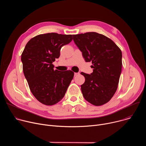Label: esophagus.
Instances as JSON below:
<instances>
[{
	"instance_id": "obj_1",
	"label": "esophagus",
	"mask_w": 146,
	"mask_h": 146,
	"mask_svg": "<svg viewBox=\"0 0 146 146\" xmlns=\"http://www.w3.org/2000/svg\"><path fill=\"white\" fill-rule=\"evenodd\" d=\"M80 73H74V76H77V75H78Z\"/></svg>"
}]
</instances>
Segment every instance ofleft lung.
Instances as JSON below:
<instances>
[{"label":"left lung","mask_w":146,"mask_h":146,"mask_svg":"<svg viewBox=\"0 0 146 146\" xmlns=\"http://www.w3.org/2000/svg\"><path fill=\"white\" fill-rule=\"evenodd\" d=\"M73 40L85 60L92 62L91 74L81 72L85 99L95 106L108 103L117 91L122 69V52L110 38L96 32L73 35Z\"/></svg>","instance_id":"left-lung-1"}]
</instances>
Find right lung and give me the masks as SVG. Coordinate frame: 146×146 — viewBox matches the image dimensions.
Returning a JSON list of instances; mask_svg holds the SVG:
<instances>
[{
	"instance_id": "add662e5",
	"label": "right lung",
	"mask_w": 146,
	"mask_h": 146,
	"mask_svg": "<svg viewBox=\"0 0 146 146\" xmlns=\"http://www.w3.org/2000/svg\"><path fill=\"white\" fill-rule=\"evenodd\" d=\"M72 39V35H39L28 41L23 52V72L31 91L45 105H54L63 98L73 78L72 70H54L52 64L62 47Z\"/></svg>"
}]
</instances>
